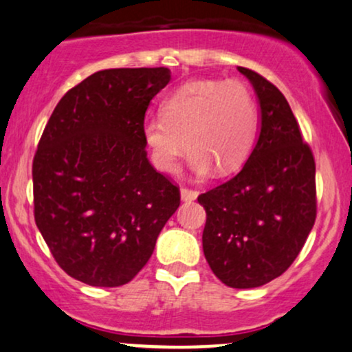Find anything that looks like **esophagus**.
I'll return each mask as SVG.
<instances>
[{"label": "esophagus", "instance_id": "obj_1", "mask_svg": "<svg viewBox=\"0 0 352 352\" xmlns=\"http://www.w3.org/2000/svg\"><path fill=\"white\" fill-rule=\"evenodd\" d=\"M180 195H182V200H184V201H193L197 199V195H199V192H197V190H193V188L182 187Z\"/></svg>", "mask_w": 352, "mask_h": 352}]
</instances>
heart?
I'll return each mask as SVG.
<instances>
[{"label":"heart","instance_id":"heart-1","mask_svg":"<svg viewBox=\"0 0 352 352\" xmlns=\"http://www.w3.org/2000/svg\"><path fill=\"white\" fill-rule=\"evenodd\" d=\"M260 109L252 89L236 79L184 84L164 99L162 114L144 119L142 139L153 165L177 172L188 147L200 175L236 172L248 160L258 135Z\"/></svg>","mask_w":352,"mask_h":352}]
</instances>
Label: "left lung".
Instances as JSON below:
<instances>
[{"mask_svg": "<svg viewBox=\"0 0 352 352\" xmlns=\"http://www.w3.org/2000/svg\"><path fill=\"white\" fill-rule=\"evenodd\" d=\"M261 107V132L233 179L201 193V243L210 268L230 288L266 285L292 266L316 220V162L288 100L246 67Z\"/></svg>", "mask_w": 352, "mask_h": 352, "instance_id": "1", "label": "left lung"}]
</instances>
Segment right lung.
I'll list each match as a JSON object with an SVG mask.
<instances>
[{
    "mask_svg": "<svg viewBox=\"0 0 352 352\" xmlns=\"http://www.w3.org/2000/svg\"><path fill=\"white\" fill-rule=\"evenodd\" d=\"M168 67L94 72L44 127L33 159L34 221L56 263L91 286H122L152 256L180 188L147 159L142 122Z\"/></svg>",
    "mask_w": 352,
    "mask_h": 352,
    "instance_id": "1",
    "label": "right lung"
}]
</instances>
